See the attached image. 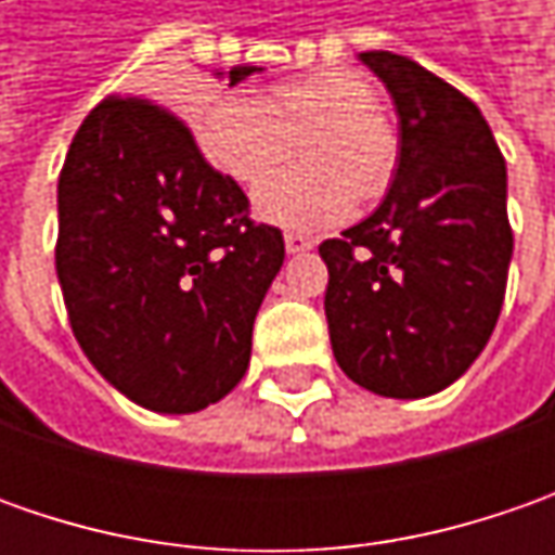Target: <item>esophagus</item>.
Returning <instances> with one entry per match:
<instances>
[{
  "mask_svg": "<svg viewBox=\"0 0 555 555\" xmlns=\"http://www.w3.org/2000/svg\"><path fill=\"white\" fill-rule=\"evenodd\" d=\"M284 244H287V253H306V249L314 246V241L306 237V234H299V231H287L284 234Z\"/></svg>",
  "mask_w": 555,
  "mask_h": 555,
  "instance_id": "34e87169",
  "label": "esophagus"
}]
</instances>
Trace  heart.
I'll return each mask as SVG.
<instances>
[{
  "mask_svg": "<svg viewBox=\"0 0 555 555\" xmlns=\"http://www.w3.org/2000/svg\"><path fill=\"white\" fill-rule=\"evenodd\" d=\"M304 145L306 170L282 173L256 191V212L271 224L318 231L343 222L361 197L392 182L398 141L379 114L373 82L358 70H318L268 89V95L216 98L201 119L206 157L241 184H259Z\"/></svg>",
  "mask_w": 555,
  "mask_h": 555,
  "instance_id": "heart-1",
  "label": "heart"
}]
</instances>
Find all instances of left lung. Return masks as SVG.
Returning <instances> with one entry per match:
<instances>
[{"label": "left lung", "instance_id": "left-lung-1", "mask_svg": "<svg viewBox=\"0 0 555 555\" xmlns=\"http://www.w3.org/2000/svg\"><path fill=\"white\" fill-rule=\"evenodd\" d=\"M398 111V169L364 222L318 246L336 364L386 398H426L479 358L506 293V163L481 111L392 52L358 54Z\"/></svg>", "mask_w": 555, "mask_h": 555}]
</instances>
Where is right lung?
<instances>
[{"instance_id": "right-lung-1", "label": "right lung", "mask_w": 555, "mask_h": 555, "mask_svg": "<svg viewBox=\"0 0 555 555\" xmlns=\"http://www.w3.org/2000/svg\"><path fill=\"white\" fill-rule=\"evenodd\" d=\"M281 266L284 234L249 219L182 117L107 95L82 119L57 179L54 268L79 349L129 401L194 414L231 392Z\"/></svg>"}]
</instances>
